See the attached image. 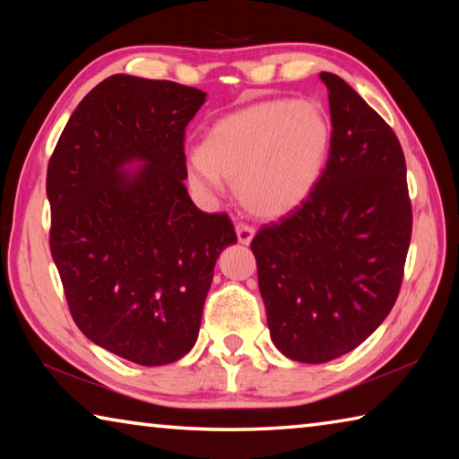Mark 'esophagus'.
<instances>
[{
	"mask_svg": "<svg viewBox=\"0 0 459 459\" xmlns=\"http://www.w3.org/2000/svg\"><path fill=\"white\" fill-rule=\"evenodd\" d=\"M237 237H238V243H243V245H248L253 240V237H255V229L251 227V224H247V222H237Z\"/></svg>",
	"mask_w": 459,
	"mask_h": 459,
	"instance_id": "obj_1",
	"label": "esophagus"
}]
</instances>
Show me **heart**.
Here are the masks:
<instances>
[{
  "label": "heart",
  "instance_id": "1",
  "mask_svg": "<svg viewBox=\"0 0 459 459\" xmlns=\"http://www.w3.org/2000/svg\"><path fill=\"white\" fill-rule=\"evenodd\" d=\"M330 142V119L317 103L263 100L216 121L202 150L186 160V176L204 194L221 190L227 178L247 211L281 216L314 192Z\"/></svg>",
  "mask_w": 459,
  "mask_h": 459
}]
</instances>
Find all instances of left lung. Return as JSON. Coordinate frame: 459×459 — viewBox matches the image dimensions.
<instances>
[{
  "label": "left lung",
  "mask_w": 459,
  "mask_h": 459,
  "mask_svg": "<svg viewBox=\"0 0 459 459\" xmlns=\"http://www.w3.org/2000/svg\"><path fill=\"white\" fill-rule=\"evenodd\" d=\"M320 76L332 117L320 182L251 243L271 340L287 359L307 364L354 351L383 324L413 230L394 131L340 76Z\"/></svg>",
  "instance_id": "obj_1"
}]
</instances>
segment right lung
<instances>
[{"label":"right lung","mask_w":459,"mask_h":459,"mask_svg":"<svg viewBox=\"0 0 459 459\" xmlns=\"http://www.w3.org/2000/svg\"><path fill=\"white\" fill-rule=\"evenodd\" d=\"M204 100L113 74L74 108L48 161L50 253L73 320L142 367L190 352L216 259L237 243L229 214L202 212L184 186L186 127ZM131 160L144 166L126 173Z\"/></svg>","instance_id":"obj_1"}]
</instances>
